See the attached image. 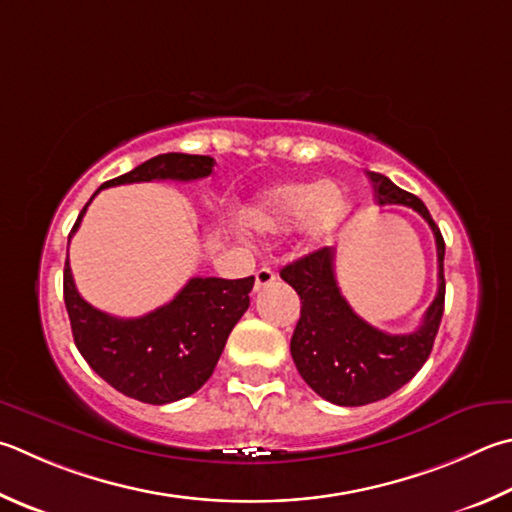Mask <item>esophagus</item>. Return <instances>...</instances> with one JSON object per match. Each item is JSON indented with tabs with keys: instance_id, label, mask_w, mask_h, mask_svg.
<instances>
[{
	"instance_id": "34e87169",
	"label": "esophagus",
	"mask_w": 512,
	"mask_h": 512,
	"mask_svg": "<svg viewBox=\"0 0 512 512\" xmlns=\"http://www.w3.org/2000/svg\"><path fill=\"white\" fill-rule=\"evenodd\" d=\"M275 282V271L268 266H262L255 273V291H264L266 286H271Z\"/></svg>"
}]
</instances>
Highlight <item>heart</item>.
Listing matches in <instances>:
<instances>
[{
	"mask_svg": "<svg viewBox=\"0 0 512 512\" xmlns=\"http://www.w3.org/2000/svg\"><path fill=\"white\" fill-rule=\"evenodd\" d=\"M349 212L345 190L333 181L282 183L264 190L244 210V224L257 235H280L295 226L306 244H320Z\"/></svg>",
	"mask_w": 512,
	"mask_h": 512,
	"instance_id": "b5f03b06",
	"label": "heart"
}]
</instances>
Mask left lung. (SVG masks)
<instances>
[{"instance_id": "8db88e82", "label": "left lung", "mask_w": 512, "mask_h": 512, "mask_svg": "<svg viewBox=\"0 0 512 512\" xmlns=\"http://www.w3.org/2000/svg\"><path fill=\"white\" fill-rule=\"evenodd\" d=\"M380 206L401 203L430 224L439 257V291L412 333H385L371 327L342 297L333 271L336 250L320 248L284 266L282 280L300 295L302 309L291 338L297 371L324 401L358 407L383 401L416 376L430 356L443 318L445 241L425 203L394 185L387 176L367 172Z\"/></svg>"}]
</instances>
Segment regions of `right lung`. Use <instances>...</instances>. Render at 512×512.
<instances>
[{
    "instance_id": "add662e5",
    "label": "right lung",
    "mask_w": 512,
    "mask_h": 512,
    "mask_svg": "<svg viewBox=\"0 0 512 512\" xmlns=\"http://www.w3.org/2000/svg\"><path fill=\"white\" fill-rule=\"evenodd\" d=\"M212 167L215 159L210 156L159 154L132 172L102 183L94 197L100 190L123 183L206 179ZM87 206L71 235L78 230ZM253 284V275L244 280L192 277L172 302L143 318L123 320L82 300L73 284L69 259L64 264V304L82 358L120 394L152 405L181 401L212 376L232 327L248 309Z\"/></svg>"
}]
</instances>
